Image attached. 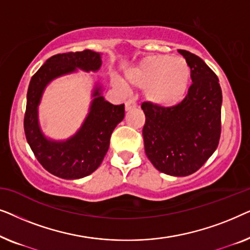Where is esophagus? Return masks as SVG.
<instances>
[{"label":"esophagus","mask_w":250,"mask_h":250,"mask_svg":"<svg viewBox=\"0 0 250 250\" xmlns=\"http://www.w3.org/2000/svg\"><path fill=\"white\" fill-rule=\"evenodd\" d=\"M135 107H136V104H135V101H134V100H132V99H129V100L126 101V104H125V109H126V111L131 110V109L135 108Z\"/></svg>","instance_id":"esophagus-1"}]
</instances>
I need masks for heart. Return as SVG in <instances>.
<instances>
[{
  "mask_svg": "<svg viewBox=\"0 0 250 250\" xmlns=\"http://www.w3.org/2000/svg\"><path fill=\"white\" fill-rule=\"evenodd\" d=\"M191 70L182 58L150 56L126 74L128 85L146 90V97L160 107H170L186 98Z\"/></svg>",
  "mask_w": 250,
  "mask_h": 250,
  "instance_id": "b5f03b06",
  "label": "heart"
}]
</instances>
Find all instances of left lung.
<instances>
[{
  "label": "left lung",
  "instance_id": "1",
  "mask_svg": "<svg viewBox=\"0 0 250 250\" xmlns=\"http://www.w3.org/2000/svg\"><path fill=\"white\" fill-rule=\"evenodd\" d=\"M179 52L189 64L192 84L186 98L172 107L143 102L142 135L146 155L159 172L187 176L207 162L220 142L222 90L203 59L189 51Z\"/></svg>",
  "mask_w": 250,
  "mask_h": 250
}]
</instances>
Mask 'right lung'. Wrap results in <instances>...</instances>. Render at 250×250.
<instances>
[{"instance_id": "add662e5", "label": "right lung", "mask_w": 250, "mask_h": 250, "mask_svg": "<svg viewBox=\"0 0 250 250\" xmlns=\"http://www.w3.org/2000/svg\"><path fill=\"white\" fill-rule=\"evenodd\" d=\"M100 67L101 57L94 51L59 53L49 58L30 80L23 118L27 142L41 165L61 179H81L101 165L111 133L124 119V104L115 105L105 101L100 95V87H97L84 124L73 138L63 142L50 141L43 135L37 121V105L44 88L53 78L73 73L76 68L97 71Z\"/></svg>"}]
</instances>
